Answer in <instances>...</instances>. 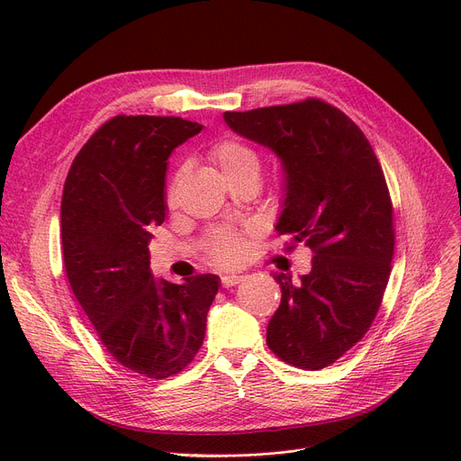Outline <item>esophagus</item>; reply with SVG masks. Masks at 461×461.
<instances>
[{"label":"esophagus","mask_w":461,"mask_h":461,"mask_svg":"<svg viewBox=\"0 0 461 461\" xmlns=\"http://www.w3.org/2000/svg\"><path fill=\"white\" fill-rule=\"evenodd\" d=\"M240 280H243V276H239V275H222V285L224 287H233Z\"/></svg>","instance_id":"1"}]
</instances>
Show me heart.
<instances>
[{"mask_svg": "<svg viewBox=\"0 0 461 461\" xmlns=\"http://www.w3.org/2000/svg\"><path fill=\"white\" fill-rule=\"evenodd\" d=\"M211 162L218 167V172L231 186L239 181L258 177L261 169V158L254 145L239 140V138H224L218 140L209 149ZM181 174H177L167 188V203L176 202V190ZM240 254H243V239L235 231H216L211 235L209 256L218 265H231Z\"/></svg>", "mask_w": 461, "mask_h": 461, "instance_id": "obj_1", "label": "heart"}]
</instances>
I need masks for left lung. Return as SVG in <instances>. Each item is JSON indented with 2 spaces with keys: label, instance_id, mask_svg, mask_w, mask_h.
Masks as SVG:
<instances>
[{
  "label": "left lung",
  "instance_id": "8db88e82",
  "mask_svg": "<svg viewBox=\"0 0 461 461\" xmlns=\"http://www.w3.org/2000/svg\"><path fill=\"white\" fill-rule=\"evenodd\" d=\"M224 121L278 155L285 200L276 231L313 252L312 271L297 282L273 275L282 301L267 346L287 365L321 370L366 334L391 276L393 202L383 169L365 132L321 99L226 112Z\"/></svg>",
  "mask_w": 461,
  "mask_h": 461
}]
</instances>
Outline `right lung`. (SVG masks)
Returning a JSON list of instances; mask_svg holds the SVG:
<instances>
[{
	"label": "right lung",
	"mask_w": 461,
	"mask_h": 461,
	"mask_svg": "<svg viewBox=\"0 0 461 461\" xmlns=\"http://www.w3.org/2000/svg\"><path fill=\"white\" fill-rule=\"evenodd\" d=\"M181 117L115 115L72 160L61 198V245L72 294L106 351L136 374L185 370L203 344L216 275L155 280L149 228L166 216L167 157L196 136Z\"/></svg>",
	"instance_id": "obj_1"
}]
</instances>
